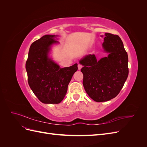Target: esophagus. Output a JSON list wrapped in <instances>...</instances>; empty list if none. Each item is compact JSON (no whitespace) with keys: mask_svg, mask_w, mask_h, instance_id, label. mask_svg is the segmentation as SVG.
Masks as SVG:
<instances>
[{"mask_svg":"<svg viewBox=\"0 0 147 147\" xmlns=\"http://www.w3.org/2000/svg\"><path fill=\"white\" fill-rule=\"evenodd\" d=\"M82 68V65L78 64V70H80Z\"/></svg>","mask_w":147,"mask_h":147,"instance_id":"1","label":"esophagus"}]
</instances>
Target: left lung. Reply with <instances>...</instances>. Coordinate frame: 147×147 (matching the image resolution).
Wrapping results in <instances>:
<instances>
[{
    "label": "left lung",
    "mask_w": 147,
    "mask_h": 147,
    "mask_svg": "<svg viewBox=\"0 0 147 147\" xmlns=\"http://www.w3.org/2000/svg\"><path fill=\"white\" fill-rule=\"evenodd\" d=\"M102 43L107 57L97 61L88 55L80 61L83 67V84L88 96L96 102H105L116 97L129 74L128 56L121 39L117 35L105 33Z\"/></svg>",
    "instance_id": "obj_1"
}]
</instances>
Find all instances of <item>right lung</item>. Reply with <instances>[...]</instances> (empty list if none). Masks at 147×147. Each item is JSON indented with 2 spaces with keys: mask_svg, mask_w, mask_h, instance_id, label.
Here are the masks:
<instances>
[{
  "mask_svg": "<svg viewBox=\"0 0 147 147\" xmlns=\"http://www.w3.org/2000/svg\"><path fill=\"white\" fill-rule=\"evenodd\" d=\"M55 35H45L30 45L26 69L29 85L44 104H59L67 91L69 83L78 70L77 64L61 68L48 56L51 47L58 43Z\"/></svg>",
  "mask_w": 147,
  "mask_h": 147,
  "instance_id": "right-lung-1",
  "label": "right lung"
}]
</instances>
